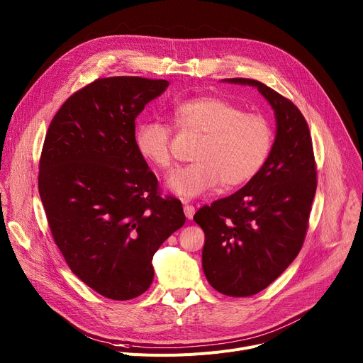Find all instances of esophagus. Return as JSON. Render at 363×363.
<instances>
[{
	"instance_id": "34e87169",
	"label": "esophagus",
	"mask_w": 363,
	"mask_h": 363,
	"mask_svg": "<svg viewBox=\"0 0 363 363\" xmlns=\"http://www.w3.org/2000/svg\"><path fill=\"white\" fill-rule=\"evenodd\" d=\"M183 209H184V216H186V218H189V220L194 218V216H195V206H194V205H189V203H186V202H184Z\"/></svg>"
}]
</instances>
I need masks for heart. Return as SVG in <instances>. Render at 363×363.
I'll use <instances>...</instances> for the list:
<instances>
[{
	"mask_svg": "<svg viewBox=\"0 0 363 363\" xmlns=\"http://www.w3.org/2000/svg\"><path fill=\"white\" fill-rule=\"evenodd\" d=\"M174 124L184 132L202 135L194 160L167 179V187L184 201L214 190L220 183L236 187L259 173L267 162L274 130L271 121L258 113H243L239 105L217 95H202L179 102ZM138 152L161 169H169L173 158V132L158 120L138 123Z\"/></svg>",
	"mask_w": 363,
	"mask_h": 363,
	"instance_id": "1",
	"label": "heart"
}]
</instances>
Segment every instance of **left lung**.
<instances>
[{"mask_svg":"<svg viewBox=\"0 0 363 363\" xmlns=\"http://www.w3.org/2000/svg\"><path fill=\"white\" fill-rule=\"evenodd\" d=\"M223 82L257 88L277 121L271 154L259 173L194 217L205 233L206 280L225 296L246 297L279 279L301 252L316 191V165L308 123L290 99L253 79Z\"/></svg>","mask_w":363,"mask_h":363,"instance_id":"left-lung-1","label":"left lung"}]
</instances>
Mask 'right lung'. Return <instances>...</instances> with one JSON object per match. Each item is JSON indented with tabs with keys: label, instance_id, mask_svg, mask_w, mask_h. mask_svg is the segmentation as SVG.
<instances>
[{
	"label": "right lung",
	"instance_id": "1",
	"mask_svg": "<svg viewBox=\"0 0 363 363\" xmlns=\"http://www.w3.org/2000/svg\"><path fill=\"white\" fill-rule=\"evenodd\" d=\"M167 80L96 79L54 116L38 187L50 230L70 269L104 297L129 301L154 280L152 258L184 221L182 202L161 198L135 146V120Z\"/></svg>",
	"mask_w": 363,
	"mask_h": 363
}]
</instances>
